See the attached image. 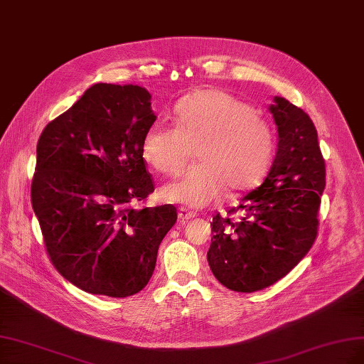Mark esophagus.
<instances>
[{"instance_id":"1","label":"esophagus","mask_w":364,"mask_h":364,"mask_svg":"<svg viewBox=\"0 0 364 364\" xmlns=\"http://www.w3.org/2000/svg\"><path fill=\"white\" fill-rule=\"evenodd\" d=\"M195 216H196V214H195L193 211H189V210L184 208V207H181V208L178 210V220H180L181 223L189 222V220L193 219Z\"/></svg>"}]
</instances>
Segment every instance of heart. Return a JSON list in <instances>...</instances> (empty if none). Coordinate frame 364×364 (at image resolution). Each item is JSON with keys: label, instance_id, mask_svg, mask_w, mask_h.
<instances>
[{"label": "heart", "instance_id": "obj_1", "mask_svg": "<svg viewBox=\"0 0 364 364\" xmlns=\"http://www.w3.org/2000/svg\"><path fill=\"white\" fill-rule=\"evenodd\" d=\"M175 126L157 119L141 142L146 164L161 173L178 172L196 145L193 166L165 184L160 196L169 203L204 208L226 187L245 191L257 184L274 148L272 127L232 94L216 88L196 91L173 107Z\"/></svg>", "mask_w": 364, "mask_h": 364}]
</instances>
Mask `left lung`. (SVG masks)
I'll list each match as a JSON object with an SVG mask.
<instances>
[{
	"label": "left lung",
	"mask_w": 364,
	"mask_h": 364,
	"mask_svg": "<svg viewBox=\"0 0 364 364\" xmlns=\"http://www.w3.org/2000/svg\"><path fill=\"white\" fill-rule=\"evenodd\" d=\"M277 129V150L262 184L241 198L245 218H213L207 253L223 287L255 292L287 276L311 250L326 187L318 133L303 109L274 96L268 106Z\"/></svg>",
	"instance_id": "1"
}]
</instances>
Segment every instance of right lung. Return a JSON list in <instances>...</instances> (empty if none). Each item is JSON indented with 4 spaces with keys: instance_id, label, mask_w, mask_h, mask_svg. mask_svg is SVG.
I'll use <instances>...</instances> for the list:
<instances>
[{
    "instance_id": "obj_1",
    "label": "right lung",
    "mask_w": 364,
    "mask_h": 364,
    "mask_svg": "<svg viewBox=\"0 0 364 364\" xmlns=\"http://www.w3.org/2000/svg\"><path fill=\"white\" fill-rule=\"evenodd\" d=\"M156 118L144 87L94 84L40 134L33 210L52 264L85 292L145 288L177 222L171 204L132 207L154 191L141 142Z\"/></svg>"
}]
</instances>
